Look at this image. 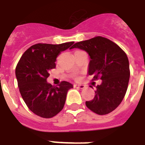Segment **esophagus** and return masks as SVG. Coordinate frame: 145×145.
Masks as SVG:
<instances>
[{
  "instance_id": "1",
  "label": "esophagus",
  "mask_w": 145,
  "mask_h": 145,
  "mask_svg": "<svg viewBox=\"0 0 145 145\" xmlns=\"http://www.w3.org/2000/svg\"><path fill=\"white\" fill-rule=\"evenodd\" d=\"M74 86L76 87V88H78V89H83L85 87H86L84 85H82V84H75L74 85Z\"/></svg>"
}]
</instances>
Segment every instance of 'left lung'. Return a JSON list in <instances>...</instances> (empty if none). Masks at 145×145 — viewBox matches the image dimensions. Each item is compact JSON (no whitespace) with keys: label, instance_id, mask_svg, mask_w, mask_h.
<instances>
[{"label":"left lung","instance_id":"1","mask_svg":"<svg viewBox=\"0 0 145 145\" xmlns=\"http://www.w3.org/2000/svg\"><path fill=\"white\" fill-rule=\"evenodd\" d=\"M73 48L89 54L88 74L93 75L94 79L102 80L96 86L94 99L86 102V105L98 115L112 112L120 105L128 89L130 78L128 56L116 43L102 37L78 42L71 49Z\"/></svg>","mask_w":145,"mask_h":145}]
</instances>
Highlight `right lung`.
Masks as SVG:
<instances>
[{"mask_svg":"<svg viewBox=\"0 0 145 145\" xmlns=\"http://www.w3.org/2000/svg\"><path fill=\"white\" fill-rule=\"evenodd\" d=\"M74 42L61 44L37 43L25 51L16 67L20 92L29 109L42 118H53L63 108L67 92L72 84L63 81L53 86L46 81L61 52Z\"/></svg>","mask_w":145,"mask_h":145,"instance_id":"right-lung-1","label":"right lung"}]
</instances>
